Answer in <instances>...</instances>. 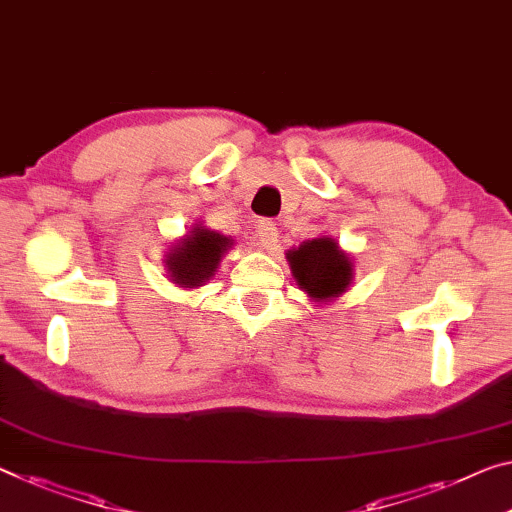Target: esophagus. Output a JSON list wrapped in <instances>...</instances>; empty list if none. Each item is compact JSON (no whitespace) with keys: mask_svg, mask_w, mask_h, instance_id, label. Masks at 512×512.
Listing matches in <instances>:
<instances>
[{"mask_svg":"<svg viewBox=\"0 0 512 512\" xmlns=\"http://www.w3.org/2000/svg\"><path fill=\"white\" fill-rule=\"evenodd\" d=\"M256 238L261 242L263 249H274L279 240V229L277 224L270 222V219H258L256 222Z\"/></svg>","mask_w":512,"mask_h":512,"instance_id":"esophagus-1","label":"esophagus"}]
</instances>
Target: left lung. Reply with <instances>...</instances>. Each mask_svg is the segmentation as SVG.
Wrapping results in <instances>:
<instances>
[{
	"mask_svg": "<svg viewBox=\"0 0 512 512\" xmlns=\"http://www.w3.org/2000/svg\"><path fill=\"white\" fill-rule=\"evenodd\" d=\"M290 272L313 302H329L341 297L352 283V261L332 238L306 240L288 254Z\"/></svg>",
	"mask_w": 512,
	"mask_h": 512,
	"instance_id": "1",
	"label": "left lung"
}]
</instances>
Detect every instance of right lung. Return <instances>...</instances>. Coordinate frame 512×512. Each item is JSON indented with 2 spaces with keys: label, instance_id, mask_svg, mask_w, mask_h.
I'll use <instances>...</instances> for the list:
<instances>
[{
  "label": "right lung",
  "instance_id": "1",
  "mask_svg": "<svg viewBox=\"0 0 512 512\" xmlns=\"http://www.w3.org/2000/svg\"><path fill=\"white\" fill-rule=\"evenodd\" d=\"M231 245V238L196 224L183 240L169 249L167 261H164L167 274L183 288L203 286L217 272L219 261Z\"/></svg>",
  "mask_w": 512,
  "mask_h": 512
}]
</instances>
